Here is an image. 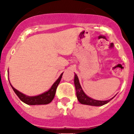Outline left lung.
<instances>
[{
	"label": "left lung",
	"instance_id": "left-lung-1",
	"mask_svg": "<svg viewBox=\"0 0 134 134\" xmlns=\"http://www.w3.org/2000/svg\"><path fill=\"white\" fill-rule=\"evenodd\" d=\"M75 85L76 90L77 98H78V101L82 104L95 106H102V105L107 104L108 102H109L112 99L111 98V99H109L108 100H94L87 97L82 90L80 84L79 80H78V78L76 75H75Z\"/></svg>",
	"mask_w": 134,
	"mask_h": 134
}]
</instances>
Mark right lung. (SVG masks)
I'll return each instance as SVG.
<instances>
[{
  "instance_id": "add662e5",
  "label": "right lung",
  "mask_w": 134,
  "mask_h": 134,
  "mask_svg": "<svg viewBox=\"0 0 134 134\" xmlns=\"http://www.w3.org/2000/svg\"><path fill=\"white\" fill-rule=\"evenodd\" d=\"M63 73L60 75L58 79L54 82L51 88L47 92L43 93V94H40L38 96H35V97H29V96H26L25 94H23L19 91L16 90L13 86H12V89L17 94V97L20 98L21 101L25 102V104L28 105H40V104H49L52 101V100L54 98L55 94H56V89H57L58 86L60 82L61 79H62ZM11 85V84H10Z\"/></svg>"
}]
</instances>
